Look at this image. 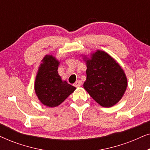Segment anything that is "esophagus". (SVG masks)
<instances>
[{"mask_svg":"<svg viewBox=\"0 0 150 150\" xmlns=\"http://www.w3.org/2000/svg\"><path fill=\"white\" fill-rule=\"evenodd\" d=\"M82 85V83L80 81H76V83L74 84V86L76 87H81Z\"/></svg>","mask_w":150,"mask_h":150,"instance_id":"obj_1","label":"esophagus"}]
</instances>
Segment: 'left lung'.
I'll return each instance as SVG.
<instances>
[{
    "label": "left lung",
    "instance_id": "left-lung-1",
    "mask_svg": "<svg viewBox=\"0 0 150 150\" xmlns=\"http://www.w3.org/2000/svg\"><path fill=\"white\" fill-rule=\"evenodd\" d=\"M85 59L87 79L83 87L103 107H110L122 99L127 87V79L120 65L109 54L101 50Z\"/></svg>",
    "mask_w": 150,
    "mask_h": 150
}]
</instances>
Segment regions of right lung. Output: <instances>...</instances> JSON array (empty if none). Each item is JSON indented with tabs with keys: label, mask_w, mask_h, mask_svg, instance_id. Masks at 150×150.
<instances>
[{
	"label": "right lung",
	"mask_w": 150,
	"mask_h": 150,
	"mask_svg": "<svg viewBox=\"0 0 150 150\" xmlns=\"http://www.w3.org/2000/svg\"><path fill=\"white\" fill-rule=\"evenodd\" d=\"M39 67L35 82V91L38 99L48 107L61 104L76 87L62 81L58 74L59 62L52 55H46Z\"/></svg>",
	"instance_id": "obj_1"
}]
</instances>
